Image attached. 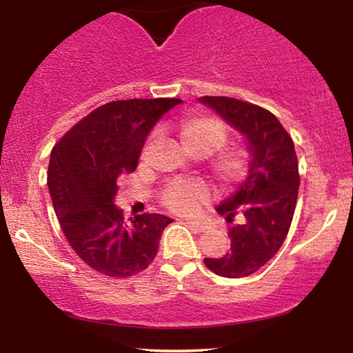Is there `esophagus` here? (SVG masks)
Instances as JSON below:
<instances>
[{"instance_id":"1","label":"esophagus","mask_w":353,"mask_h":353,"mask_svg":"<svg viewBox=\"0 0 353 353\" xmlns=\"http://www.w3.org/2000/svg\"><path fill=\"white\" fill-rule=\"evenodd\" d=\"M186 225L190 226V228L196 230V231H204L205 230V225L202 223V221H197V220H186Z\"/></svg>"}]
</instances>
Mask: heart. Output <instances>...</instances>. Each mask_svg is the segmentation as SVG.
Listing matches in <instances>:
<instances>
[{"label":"heart","instance_id":"b5f03b06","mask_svg":"<svg viewBox=\"0 0 353 353\" xmlns=\"http://www.w3.org/2000/svg\"><path fill=\"white\" fill-rule=\"evenodd\" d=\"M178 134L188 151L197 157L210 156L225 146L228 139L225 125L209 115H190L183 119L178 125ZM248 167L249 154L241 148H224L212 159V170L225 185L243 180ZM209 197L210 190L204 181L178 178L163 188L162 204L176 214H192Z\"/></svg>","mask_w":353,"mask_h":353}]
</instances>
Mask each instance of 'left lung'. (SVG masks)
Here are the masks:
<instances>
[{
    "label": "left lung",
    "instance_id": "obj_1",
    "mask_svg": "<svg viewBox=\"0 0 353 353\" xmlns=\"http://www.w3.org/2000/svg\"><path fill=\"white\" fill-rule=\"evenodd\" d=\"M225 122L248 141L249 172L233 196L216 207L231 225L230 252L204 259L207 268L225 278L249 276L278 252L291 226L299 194V165L292 138L270 110L226 96H202Z\"/></svg>",
    "mask_w": 353,
    "mask_h": 353
}]
</instances>
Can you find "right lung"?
Segmentation results:
<instances>
[{"label":"right lung","instance_id":"obj_1","mask_svg":"<svg viewBox=\"0 0 353 353\" xmlns=\"http://www.w3.org/2000/svg\"><path fill=\"white\" fill-rule=\"evenodd\" d=\"M176 98L114 101L81 119L52 148L48 190L75 254L96 272L128 278L146 270L172 219L161 214L123 220L114 204L120 176L134 172L144 141Z\"/></svg>","mask_w":353,"mask_h":353}]
</instances>
